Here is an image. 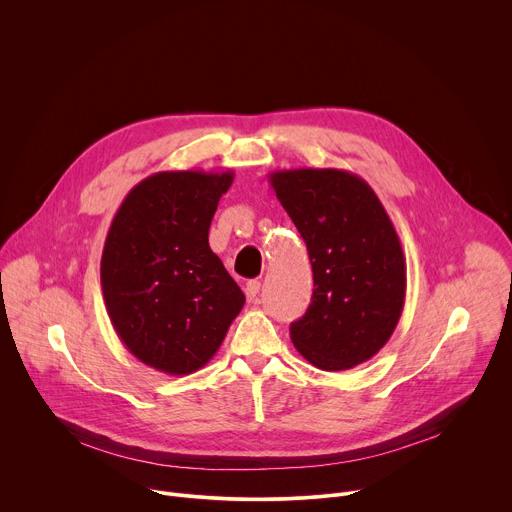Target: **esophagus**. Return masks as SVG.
Returning <instances> with one entry per match:
<instances>
[{"mask_svg": "<svg viewBox=\"0 0 512 512\" xmlns=\"http://www.w3.org/2000/svg\"><path fill=\"white\" fill-rule=\"evenodd\" d=\"M259 289H261V283H259L257 279L247 281V285H245V296H247V300H249V302L257 300V296H259Z\"/></svg>", "mask_w": 512, "mask_h": 512, "instance_id": "obj_1", "label": "esophagus"}]
</instances>
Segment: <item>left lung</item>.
Segmentation results:
<instances>
[{
  "mask_svg": "<svg viewBox=\"0 0 512 512\" xmlns=\"http://www.w3.org/2000/svg\"><path fill=\"white\" fill-rule=\"evenodd\" d=\"M269 182L314 271L312 304L291 322V342L322 371L367 362L395 332L407 289L405 255L385 206L346 170H279Z\"/></svg>",
  "mask_w": 512,
  "mask_h": 512,
  "instance_id": "8db88e82",
  "label": "left lung"
}]
</instances>
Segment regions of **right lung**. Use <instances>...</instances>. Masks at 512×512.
Listing matches in <instances>:
<instances>
[{"label":"right lung","instance_id":"1","mask_svg":"<svg viewBox=\"0 0 512 512\" xmlns=\"http://www.w3.org/2000/svg\"><path fill=\"white\" fill-rule=\"evenodd\" d=\"M227 172H158L129 190L109 227L101 287L127 350L166 375H190L214 356L245 294L208 245Z\"/></svg>","mask_w":512,"mask_h":512}]
</instances>
